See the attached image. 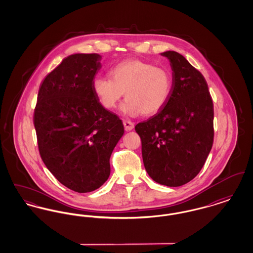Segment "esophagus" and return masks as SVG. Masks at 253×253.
Segmentation results:
<instances>
[{"mask_svg":"<svg viewBox=\"0 0 253 253\" xmlns=\"http://www.w3.org/2000/svg\"><path fill=\"white\" fill-rule=\"evenodd\" d=\"M123 125H124V128L126 131H131L134 127V124L132 123V121H127V120L123 121Z\"/></svg>","mask_w":253,"mask_h":253,"instance_id":"esophagus-1","label":"esophagus"}]
</instances>
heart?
Returning <instances> with one entry per match:
<instances>
[{
  "mask_svg": "<svg viewBox=\"0 0 253 253\" xmlns=\"http://www.w3.org/2000/svg\"><path fill=\"white\" fill-rule=\"evenodd\" d=\"M109 76H96L94 93L107 110L117 108L125 93L121 111L127 116H154L166 105L171 94L170 73L145 60H123L111 68Z\"/></svg>",
  "mask_w": 253,
  "mask_h": 253,
  "instance_id": "heart-1",
  "label": "heart"
}]
</instances>
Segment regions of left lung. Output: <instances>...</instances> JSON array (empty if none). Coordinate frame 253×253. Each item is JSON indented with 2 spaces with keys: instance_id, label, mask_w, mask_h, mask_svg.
Instances as JSON below:
<instances>
[{
  "instance_id": "left-lung-1",
  "label": "left lung",
  "mask_w": 253,
  "mask_h": 253,
  "mask_svg": "<svg viewBox=\"0 0 253 253\" xmlns=\"http://www.w3.org/2000/svg\"><path fill=\"white\" fill-rule=\"evenodd\" d=\"M172 89L166 105L134 129L150 177L179 187L199 173L213 143V104L202 74L182 55L166 51Z\"/></svg>"
}]
</instances>
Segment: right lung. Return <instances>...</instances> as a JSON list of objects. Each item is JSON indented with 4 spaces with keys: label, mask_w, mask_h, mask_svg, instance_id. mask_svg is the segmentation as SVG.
<instances>
[{
    "label": "right lung",
    "mask_w": 253,
    "mask_h": 253,
    "mask_svg": "<svg viewBox=\"0 0 253 253\" xmlns=\"http://www.w3.org/2000/svg\"><path fill=\"white\" fill-rule=\"evenodd\" d=\"M98 54H74L42 81L34 112L39 151L50 172L77 193L93 192L110 175L122 121L98 101L93 81Z\"/></svg>",
    "instance_id": "obj_1"
}]
</instances>
